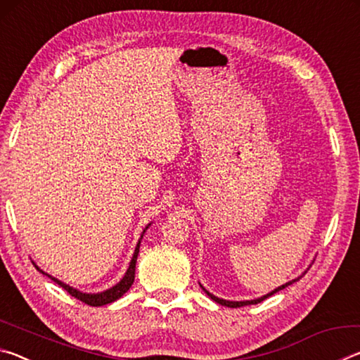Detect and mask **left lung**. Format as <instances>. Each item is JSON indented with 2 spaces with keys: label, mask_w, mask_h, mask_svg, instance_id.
Wrapping results in <instances>:
<instances>
[{
  "label": "left lung",
  "mask_w": 360,
  "mask_h": 360,
  "mask_svg": "<svg viewBox=\"0 0 360 360\" xmlns=\"http://www.w3.org/2000/svg\"><path fill=\"white\" fill-rule=\"evenodd\" d=\"M308 270V268H307ZM307 270H304L300 276L298 278H295V279H292V281H289V283H285V284H283V285H279V288H276V289H273L271 292H268L266 295H262V297H259V298H254V300H243V302H231V300H224V298H219V297H216V295H212L210 290H206L202 284H200V288H202L203 290H205V294L208 295L211 300H214L216 303H219V304H222V307H229V308H240V307H246V304H257V303H260V302H264L265 298H268L270 295H273V294H276V292H279V290H283V289H285L288 288V285H290V284H294L295 281H298V279H300L304 273H307Z\"/></svg>",
  "instance_id": "1"
}]
</instances>
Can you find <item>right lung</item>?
Instances as JSON below:
<instances>
[{"instance_id":"add662e5","label":"right lung","mask_w":360,"mask_h":360,"mask_svg":"<svg viewBox=\"0 0 360 360\" xmlns=\"http://www.w3.org/2000/svg\"><path fill=\"white\" fill-rule=\"evenodd\" d=\"M149 227H150V224L146 225V229L143 230L141 238L138 240V245L135 248V252H133V257L130 260L129 268H127L124 278H122L117 284H114L112 288H109V289L103 290V292H96V294H87V292H82V290H79V289L71 288L70 284L60 281V279L51 276V275H49V273L42 271L38 265H34V266L38 268V270L42 273V275H46L47 278H51L52 281H56L60 285V288H63L66 292H70V295L77 298V300L87 303V304H90V307H103V304H108V303H112L115 300H119V298L131 288L133 281H135V270H136V259H138V254H139V245H141L143 235L146 233V230H148Z\"/></svg>"}]
</instances>
